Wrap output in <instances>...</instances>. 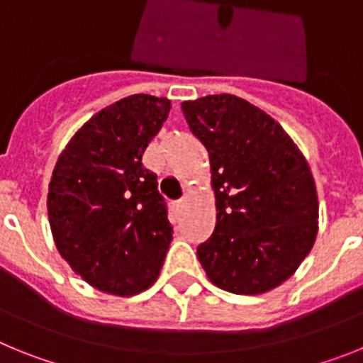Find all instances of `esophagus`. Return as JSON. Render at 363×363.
<instances>
[{
    "label": "esophagus",
    "instance_id": "34e87169",
    "mask_svg": "<svg viewBox=\"0 0 363 363\" xmlns=\"http://www.w3.org/2000/svg\"><path fill=\"white\" fill-rule=\"evenodd\" d=\"M185 201H187V198H182V200H179V201H176V203H178V207H184V205H185Z\"/></svg>",
    "mask_w": 363,
    "mask_h": 363
}]
</instances>
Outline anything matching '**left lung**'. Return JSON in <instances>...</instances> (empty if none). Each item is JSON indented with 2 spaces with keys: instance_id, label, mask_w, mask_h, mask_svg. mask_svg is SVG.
<instances>
[{
  "instance_id": "left-lung-1",
  "label": "left lung",
  "mask_w": 363,
  "mask_h": 363,
  "mask_svg": "<svg viewBox=\"0 0 363 363\" xmlns=\"http://www.w3.org/2000/svg\"><path fill=\"white\" fill-rule=\"evenodd\" d=\"M209 152L216 227L198 259L216 287L262 294L291 278L318 234V194L306 156L267 112L234 94L184 101Z\"/></svg>"
}]
</instances>
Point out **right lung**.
Instances as JSON below:
<instances>
[{"label":"right lung","mask_w":363,"mask_h":363,"mask_svg":"<svg viewBox=\"0 0 363 363\" xmlns=\"http://www.w3.org/2000/svg\"><path fill=\"white\" fill-rule=\"evenodd\" d=\"M171 99L133 94L96 112L57 158L47 194L52 238L82 280L133 296L162 271L172 227L142 156Z\"/></svg>","instance_id":"obj_1"}]
</instances>
